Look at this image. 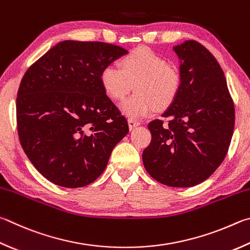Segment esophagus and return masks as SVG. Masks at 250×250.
I'll return each instance as SVG.
<instances>
[{
  "mask_svg": "<svg viewBox=\"0 0 250 250\" xmlns=\"http://www.w3.org/2000/svg\"><path fill=\"white\" fill-rule=\"evenodd\" d=\"M128 125H129V129L133 130L134 128H137V126L140 125V122L137 121V120H133V119H129Z\"/></svg>",
  "mask_w": 250,
  "mask_h": 250,
  "instance_id": "obj_1",
  "label": "esophagus"
}]
</instances>
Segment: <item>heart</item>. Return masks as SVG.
Segmentation results:
<instances>
[{
  "label": "heart",
  "mask_w": 250,
  "mask_h": 250,
  "mask_svg": "<svg viewBox=\"0 0 250 250\" xmlns=\"http://www.w3.org/2000/svg\"><path fill=\"white\" fill-rule=\"evenodd\" d=\"M104 90L115 101H122L135 84L137 93L121 104L120 109L130 119H140L165 108L174 101L179 88L177 72L164 58L147 48H138L122 59V67L109 63L101 72Z\"/></svg>",
  "instance_id": "heart-1"
}]
</instances>
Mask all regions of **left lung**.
Listing matches in <instances>:
<instances>
[{
	"instance_id": "8db88e82",
	"label": "left lung",
	"mask_w": 250,
	"mask_h": 250,
	"mask_svg": "<svg viewBox=\"0 0 250 250\" xmlns=\"http://www.w3.org/2000/svg\"><path fill=\"white\" fill-rule=\"evenodd\" d=\"M172 50L179 60V88L162 115L166 124H148L152 142L142 160L158 183L188 188L208 179L223 162L235 110L223 71L207 48L186 40Z\"/></svg>"
}]
</instances>
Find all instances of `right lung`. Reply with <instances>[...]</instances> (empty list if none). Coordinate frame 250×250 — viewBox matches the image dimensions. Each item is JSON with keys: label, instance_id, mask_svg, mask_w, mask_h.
Returning a JSON list of instances; mask_svg holds the SVG:
<instances>
[{"label": "right lung", "instance_id": "right-lung-1", "mask_svg": "<svg viewBox=\"0 0 250 250\" xmlns=\"http://www.w3.org/2000/svg\"><path fill=\"white\" fill-rule=\"evenodd\" d=\"M128 53L105 42L64 40L31 65L16 99L21 147L54 185L96 180L129 125L101 84L103 67Z\"/></svg>", "mask_w": 250, "mask_h": 250}]
</instances>
